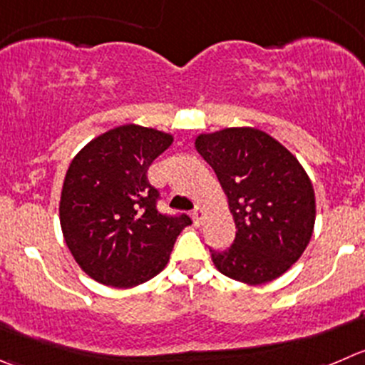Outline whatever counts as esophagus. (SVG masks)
<instances>
[{
  "instance_id": "esophagus-1",
  "label": "esophagus",
  "mask_w": 365,
  "mask_h": 365,
  "mask_svg": "<svg viewBox=\"0 0 365 365\" xmlns=\"http://www.w3.org/2000/svg\"><path fill=\"white\" fill-rule=\"evenodd\" d=\"M203 215H205V212H203V208H201V207H196L192 210V219H194V222H196V225H201V221H203Z\"/></svg>"
}]
</instances>
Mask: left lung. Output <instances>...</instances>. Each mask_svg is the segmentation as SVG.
<instances>
[{
    "instance_id": "8db88e82",
    "label": "left lung",
    "mask_w": 365,
    "mask_h": 365,
    "mask_svg": "<svg viewBox=\"0 0 365 365\" xmlns=\"http://www.w3.org/2000/svg\"><path fill=\"white\" fill-rule=\"evenodd\" d=\"M196 150L217 175L237 228L228 250H210L215 267L250 285L282 277L316 221L314 187L298 158L257 128L201 133Z\"/></svg>"
}]
</instances>
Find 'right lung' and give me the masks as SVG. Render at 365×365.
<instances>
[{
	"mask_svg": "<svg viewBox=\"0 0 365 365\" xmlns=\"http://www.w3.org/2000/svg\"><path fill=\"white\" fill-rule=\"evenodd\" d=\"M169 133L137 125L108 130L71 162L60 196V226L74 260L93 280L128 289L157 277L190 217L160 214L148 180Z\"/></svg>",
	"mask_w": 365,
	"mask_h": 365,
	"instance_id": "obj_1",
	"label": "right lung"
}]
</instances>
